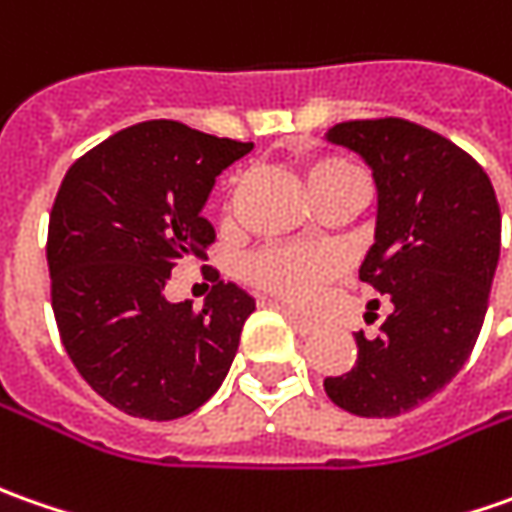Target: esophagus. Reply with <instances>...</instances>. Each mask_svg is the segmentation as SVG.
Wrapping results in <instances>:
<instances>
[{
  "mask_svg": "<svg viewBox=\"0 0 512 512\" xmlns=\"http://www.w3.org/2000/svg\"><path fill=\"white\" fill-rule=\"evenodd\" d=\"M280 311L286 314V320H289L291 328H294L297 334H311V331L317 328L314 323H311V320H306L303 314H297V311H291V309H280Z\"/></svg>",
  "mask_w": 512,
  "mask_h": 512,
  "instance_id": "esophagus-1",
  "label": "esophagus"
}]
</instances>
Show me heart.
<instances>
[{
    "mask_svg": "<svg viewBox=\"0 0 512 512\" xmlns=\"http://www.w3.org/2000/svg\"><path fill=\"white\" fill-rule=\"evenodd\" d=\"M306 184L314 201H320L337 186L362 184V175L351 161L331 155L306 169ZM243 272L260 291H269L294 306H309L323 286L343 272V257L320 246H266L246 260Z\"/></svg>",
    "mask_w": 512,
    "mask_h": 512,
    "instance_id": "1",
    "label": "heart"
}]
</instances>
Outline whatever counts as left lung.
<instances>
[{"label":"left lung","instance_id":"obj_1","mask_svg":"<svg viewBox=\"0 0 512 512\" xmlns=\"http://www.w3.org/2000/svg\"><path fill=\"white\" fill-rule=\"evenodd\" d=\"M331 144L360 152L377 181V240L360 280L394 311L328 399L357 416H399L462 371L485 323L502 246V212L482 164L445 135L405 118L343 121Z\"/></svg>","mask_w":512,"mask_h":512}]
</instances>
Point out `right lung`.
Instances as JSON below:
<instances>
[{"label": "right lung", "mask_w": 512, "mask_h": 512, "mask_svg": "<svg viewBox=\"0 0 512 512\" xmlns=\"http://www.w3.org/2000/svg\"><path fill=\"white\" fill-rule=\"evenodd\" d=\"M252 144L141 121L67 169L47 226L50 300L64 351L118 411L192 414L221 388L255 300L215 283L201 311L164 297L172 269L215 243L201 215L215 178Z\"/></svg>", "instance_id": "obj_1"}]
</instances>
